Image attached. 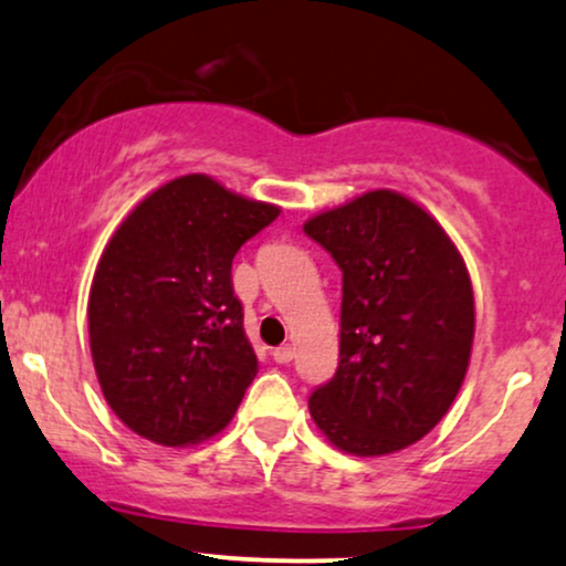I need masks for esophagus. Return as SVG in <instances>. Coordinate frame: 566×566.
Wrapping results in <instances>:
<instances>
[{
    "mask_svg": "<svg viewBox=\"0 0 566 566\" xmlns=\"http://www.w3.org/2000/svg\"><path fill=\"white\" fill-rule=\"evenodd\" d=\"M271 356H274L276 364H290V360L295 358V350H292L290 345H279V348L271 350Z\"/></svg>",
    "mask_w": 566,
    "mask_h": 566,
    "instance_id": "1",
    "label": "esophagus"
}]
</instances>
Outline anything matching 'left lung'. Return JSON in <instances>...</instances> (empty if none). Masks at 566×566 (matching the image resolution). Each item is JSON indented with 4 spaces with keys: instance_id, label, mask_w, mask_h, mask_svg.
<instances>
[{
    "instance_id": "left-lung-1",
    "label": "left lung",
    "mask_w": 566,
    "mask_h": 566,
    "mask_svg": "<svg viewBox=\"0 0 566 566\" xmlns=\"http://www.w3.org/2000/svg\"><path fill=\"white\" fill-rule=\"evenodd\" d=\"M303 231L343 271L339 364L308 398L332 446L387 455L424 438L464 385L474 292L446 229L411 197L371 189Z\"/></svg>"
}]
</instances>
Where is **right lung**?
I'll return each mask as SVG.
<instances>
[{"instance_id": "right-lung-1", "label": "right lung", "mask_w": 566, "mask_h": 566, "mask_svg": "<svg viewBox=\"0 0 566 566\" xmlns=\"http://www.w3.org/2000/svg\"><path fill=\"white\" fill-rule=\"evenodd\" d=\"M279 206L187 174L149 192L102 253L88 290V348L107 406L168 448L229 424L258 374L231 261Z\"/></svg>"}]
</instances>
